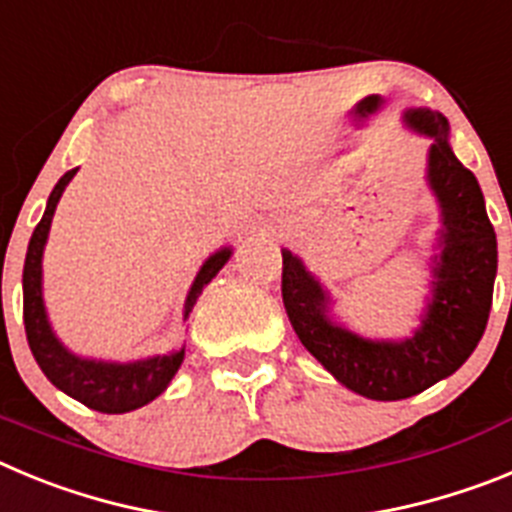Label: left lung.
<instances>
[{
  "label": "left lung",
  "mask_w": 512,
  "mask_h": 512,
  "mask_svg": "<svg viewBox=\"0 0 512 512\" xmlns=\"http://www.w3.org/2000/svg\"><path fill=\"white\" fill-rule=\"evenodd\" d=\"M405 128L431 140L425 184L441 210L431 289L405 338H366L333 318L336 300L300 256L282 248V300L302 346L343 387L369 400H405L451 377L487 328L497 238L477 176L454 156L449 120L428 107L402 112Z\"/></svg>",
  "instance_id": "1"
}]
</instances>
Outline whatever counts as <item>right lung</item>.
<instances>
[{"instance_id":"right-lung-1","label":"right lung","mask_w":512,"mask_h":512,"mask_svg":"<svg viewBox=\"0 0 512 512\" xmlns=\"http://www.w3.org/2000/svg\"><path fill=\"white\" fill-rule=\"evenodd\" d=\"M76 171L79 169L66 171L58 179L38 228L33 230L30 246H27L25 269H22V318H25L27 343H30V351H33L43 374L56 384L58 390L79 400L87 408L99 410V413H130V410H138L156 400L169 387L184 361V346L171 351V354H156L148 356V359L104 361L74 354L56 336L43 300V251L45 243H48V233H51L58 200L76 176ZM230 256H233V246L217 248L212 256H207L205 264L197 271V277H194L192 287H189L187 300H184V320L189 318L202 289L217 277V271L228 264Z\"/></svg>"}]
</instances>
